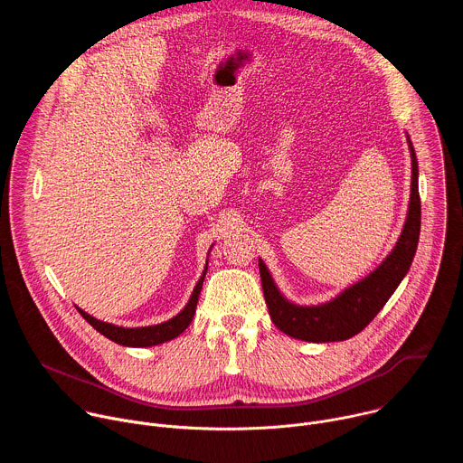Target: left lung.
<instances>
[{
	"label": "left lung",
	"mask_w": 463,
	"mask_h": 463,
	"mask_svg": "<svg viewBox=\"0 0 463 463\" xmlns=\"http://www.w3.org/2000/svg\"><path fill=\"white\" fill-rule=\"evenodd\" d=\"M407 143L412 161L407 220L392 252L368 277L346 288L329 302L298 306L289 302L280 293L266 263H263V260H258L263 297H266V304L269 307V317L286 335L306 343H335L357 335L383 309L409 273L420 240L421 202L418 192V159L409 136Z\"/></svg>",
	"instance_id": "8db88e82"
}]
</instances>
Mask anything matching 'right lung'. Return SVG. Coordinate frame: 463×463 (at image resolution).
I'll use <instances>...</instances> for the list:
<instances>
[{
  "label": "right lung",
  "mask_w": 463,
  "mask_h": 463,
  "mask_svg": "<svg viewBox=\"0 0 463 463\" xmlns=\"http://www.w3.org/2000/svg\"><path fill=\"white\" fill-rule=\"evenodd\" d=\"M207 268H209V258H207V266L203 269V275L197 280L186 306L170 320L161 322V324H154V326H143V327H122L117 324H109V322H102L95 317H91L90 313H86L84 309H79V313L97 329L99 334H102L104 337H108L109 341L120 345V346H129V348H148V346H157L163 345L166 341L175 339L177 335H181L184 329L188 327V324L194 318L195 313V306H197V298H200L202 288H203V280L207 275Z\"/></svg>",
  "instance_id": "obj_1"
}]
</instances>
